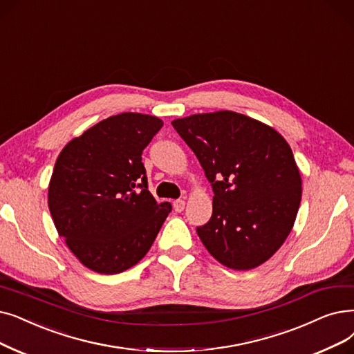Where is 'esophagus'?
Masks as SVG:
<instances>
[{
	"label": "esophagus",
	"instance_id": "esophagus-1",
	"mask_svg": "<svg viewBox=\"0 0 354 354\" xmlns=\"http://www.w3.org/2000/svg\"><path fill=\"white\" fill-rule=\"evenodd\" d=\"M174 208L176 212L183 211V208H185V201H183V199H176V201H174Z\"/></svg>",
	"mask_w": 354,
	"mask_h": 354
}]
</instances>
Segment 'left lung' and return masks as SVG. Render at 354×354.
Returning a JSON list of instances; mask_svg holds the SVG:
<instances>
[{
    "instance_id": "8db88e82",
    "label": "left lung",
    "mask_w": 354,
    "mask_h": 354,
    "mask_svg": "<svg viewBox=\"0 0 354 354\" xmlns=\"http://www.w3.org/2000/svg\"><path fill=\"white\" fill-rule=\"evenodd\" d=\"M172 126L211 182V220L196 228L205 249L234 270L269 260L294 227L302 179L283 137L265 122L234 111L176 118Z\"/></svg>"
}]
</instances>
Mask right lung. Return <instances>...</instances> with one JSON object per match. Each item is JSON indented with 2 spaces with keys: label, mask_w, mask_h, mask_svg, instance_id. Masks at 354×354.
I'll list each match as a JSON object with an SVG mask.
<instances>
[{
  "label": "right lung",
  "mask_w": 354,
  "mask_h": 354,
  "mask_svg": "<svg viewBox=\"0 0 354 354\" xmlns=\"http://www.w3.org/2000/svg\"><path fill=\"white\" fill-rule=\"evenodd\" d=\"M162 126L158 117L121 113L59 153L48 204L57 234L88 269L115 274L139 263L172 211L149 192L142 163Z\"/></svg>",
  "instance_id": "obj_1"
}]
</instances>
